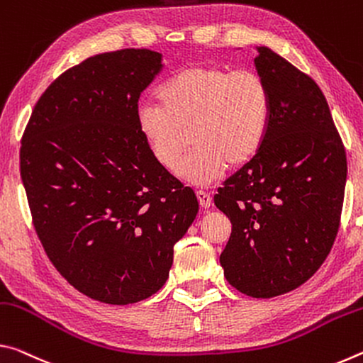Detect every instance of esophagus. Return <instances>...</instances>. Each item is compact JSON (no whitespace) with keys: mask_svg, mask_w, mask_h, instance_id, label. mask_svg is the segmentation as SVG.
Wrapping results in <instances>:
<instances>
[{"mask_svg":"<svg viewBox=\"0 0 363 363\" xmlns=\"http://www.w3.org/2000/svg\"><path fill=\"white\" fill-rule=\"evenodd\" d=\"M196 198H198L199 206L203 207V209H207V207L212 206V196L207 191H203V189H198V191H196Z\"/></svg>","mask_w":363,"mask_h":363,"instance_id":"obj_1","label":"esophagus"}]
</instances>
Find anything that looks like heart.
<instances>
[{
    "label": "heart",
    "mask_w": 363,
    "mask_h": 363,
    "mask_svg": "<svg viewBox=\"0 0 363 363\" xmlns=\"http://www.w3.org/2000/svg\"><path fill=\"white\" fill-rule=\"evenodd\" d=\"M159 103L136 111V127L151 156L193 185H207L227 167L238 169L257 156L269 133L272 93L251 69L191 65L170 75L157 90Z\"/></svg>",
    "instance_id": "b5f03b06"
}]
</instances>
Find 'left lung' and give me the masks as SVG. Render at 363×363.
Wrapping results in <instances>:
<instances>
[{
    "instance_id": "obj_1",
    "label": "left lung",
    "mask_w": 363,
    "mask_h": 363,
    "mask_svg": "<svg viewBox=\"0 0 363 363\" xmlns=\"http://www.w3.org/2000/svg\"><path fill=\"white\" fill-rule=\"evenodd\" d=\"M257 52L255 69L272 93L269 133L213 203L231 222L220 254L225 278L240 293L267 299L299 288L328 257L347 160L317 83L269 48Z\"/></svg>"
}]
</instances>
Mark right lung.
<instances>
[{
  "label": "right lung",
  "mask_w": 363,
  "mask_h": 363,
  "mask_svg": "<svg viewBox=\"0 0 363 363\" xmlns=\"http://www.w3.org/2000/svg\"><path fill=\"white\" fill-rule=\"evenodd\" d=\"M160 69L151 50L88 57L46 88L22 136L21 177L45 252L75 289L106 304L164 286L199 209L136 127L138 99Z\"/></svg>",
  "instance_id": "right-lung-1"
}]
</instances>
